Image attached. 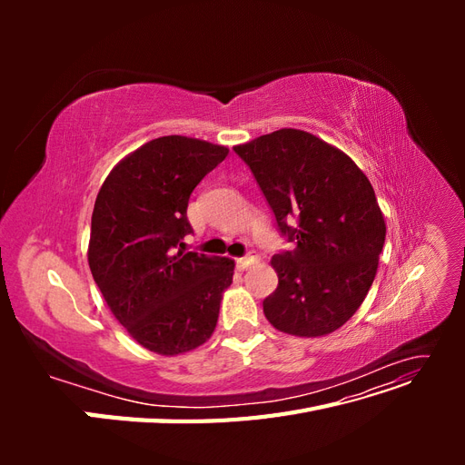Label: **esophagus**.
Returning <instances> with one entry per match:
<instances>
[{
	"mask_svg": "<svg viewBox=\"0 0 465 465\" xmlns=\"http://www.w3.org/2000/svg\"><path fill=\"white\" fill-rule=\"evenodd\" d=\"M258 262V258L254 256V254H246L244 258H238L236 260V267H238V270H248V267L252 265V263H256Z\"/></svg>",
	"mask_w": 465,
	"mask_h": 465,
	"instance_id": "esophagus-1",
	"label": "esophagus"
}]
</instances>
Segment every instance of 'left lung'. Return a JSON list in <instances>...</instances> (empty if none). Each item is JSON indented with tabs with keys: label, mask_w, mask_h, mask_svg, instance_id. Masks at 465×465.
Masks as SVG:
<instances>
[{
	"label": "left lung",
	"mask_w": 465,
	"mask_h": 465,
	"mask_svg": "<svg viewBox=\"0 0 465 465\" xmlns=\"http://www.w3.org/2000/svg\"><path fill=\"white\" fill-rule=\"evenodd\" d=\"M234 151L260 184L292 250L272 258L279 277L263 314L279 331L320 337L340 330L372 285L386 223L369 178L323 139L283 128Z\"/></svg>",
	"instance_id": "1"
}]
</instances>
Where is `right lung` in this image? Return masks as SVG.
<instances>
[{
    "mask_svg": "<svg viewBox=\"0 0 465 465\" xmlns=\"http://www.w3.org/2000/svg\"><path fill=\"white\" fill-rule=\"evenodd\" d=\"M227 154L224 145L195 137L151 139L112 168L96 195L93 279L125 331L157 355L203 345L232 283L234 260L182 248L192 232L190 193Z\"/></svg>",
    "mask_w": 465,
    "mask_h": 465,
    "instance_id": "1",
    "label": "right lung"
}]
</instances>
